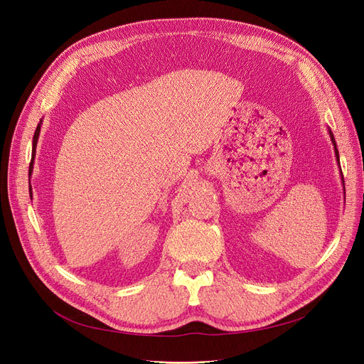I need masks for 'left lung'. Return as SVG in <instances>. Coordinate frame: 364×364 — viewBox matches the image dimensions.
I'll use <instances>...</instances> for the list:
<instances>
[{"mask_svg":"<svg viewBox=\"0 0 364 364\" xmlns=\"http://www.w3.org/2000/svg\"><path fill=\"white\" fill-rule=\"evenodd\" d=\"M329 136H331V140H332V143H333V146H335V155H336V159L339 161V151H338V149H336V141H335V137H333V132L329 129ZM342 174V172H341ZM342 183H343V177H342ZM343 192H346V187H343Z\"/></svg>","mask_w":364,"mask_h":364,"instance_id":"left-lung-1","label":"left lung"}]
</instances>
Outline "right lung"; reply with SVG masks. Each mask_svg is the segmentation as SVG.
<instances>
[{
  "label": "right lung",
  "mask_w": 364,
  "mask_h": 364,
  "mask_svg": "<svg viewBox=\"0 0 364 364\" xmlns=\"http://www.w3.org/2000/svg\"><path fill=\"white\" fill-rule=\"evenodd\" d=\"M41 124L43 121H40V124H38L36 129H35V134H33V140H32V159H31V164H29V180H31V174L33 171V159H35V150H36V143H38V137H40V131H41ZM29 193H31V198H32V187H31V181H29Z\"/></svg>",
  "instance_id": "right-lung-1"
}]
</instances>
